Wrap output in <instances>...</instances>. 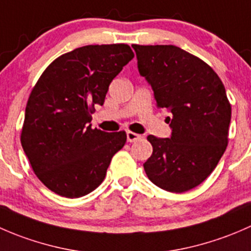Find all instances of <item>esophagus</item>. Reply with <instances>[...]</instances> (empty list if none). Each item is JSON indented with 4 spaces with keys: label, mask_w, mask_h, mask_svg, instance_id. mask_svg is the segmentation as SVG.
Instances as JSON below:
<instances>
[{
    "label": "esophagus",
    "mask_w": 251,
    "mask_h": 251,
    "mask_svg": "<svg viewBox=\"0 0 251 251\" xmlns=\"http://www.w3.org/2000/svg\"><path fill=\"white\" fill-rule=\"evenodd\" d=\"M126 136H127V142H136L142 138L141 135L132 132V131H127V132H126Z\"/></svg>",
    "instance_id": "34e87169"
}]
</instances>
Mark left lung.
<instances>
[{
	"mask_svg": "<svg viewBox=\"0 0 251 251\" xmlns=\"http://www.w3.org/2000/svg\"><path fill=\"white\" fill-rule=\"evenodd\" d=\"M138 72L154 91L158 108H168L170 138L149 135L153 154L143 164L148 178L182 193L214 171L228 144L231 104L219 75L204 60L173 45H132Z\"/></svg>",
	"mask_w": 251,
	"mask_h": 251,
	"instance_id": "left-lung-1",
	"label": "left lung"
}]
</instances>
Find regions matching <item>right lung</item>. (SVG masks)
Masks as SVG:
<instances>
[{"instance_id": "1", "label": "right lung", "mask_w": 251, "mask_h": 251, "mask_svg": "<svg viewBox=\"0 0 251 251\" xmlns=\"http://www.w3.org/2000/svg\"><path fill=\"white\" fill-rule=\"evenodd\" d=\"M135 57L128 45H88L62 54L46 68L25 108L20 142L40 181L65 198L95 191L126 132L91 127L114 77Z\"/></svg>"}]
</instances>
